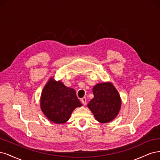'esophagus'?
Returning a JSON list of instances; mask_svg holds the SVG:
<instances>
[{
  "label": "esophagus",
  "instance_id": "esophagus-1",
  "mask_svg": "<svg viewBox=\"0 0 160 160\" xmlns=\"http://www.w3.org/2000/svg\"><path fill=\"white\" fill-rule=\"evenodd\" d=\"M81 102L82 103V104H84V106L86 105V98L85 97H83L81 99Z\"/></svg>",
  "mask_w": 160,
  "mask_h": 160
}]
</instances>
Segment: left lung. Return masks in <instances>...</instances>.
Masks as SVG:
<instances>
[{"label": "left lung", "instance_id": "1", "mask_svg": "<svg viewBox=\"0 0 160 160\" xmlns=\"http://www.w3.org/2000/svg\"><path fill=\"white\" fill-rule=\"evenodd\" d=\"M94 98L88 104L96 119L101 123L114 120L121 107L120 96L110 82L98 84L93 88Z\"/></svg>", "mask_w": 160, "mask_h": 160}]
</instances>
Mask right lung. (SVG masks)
I'll use <instances>...</instances> for the list:
<instances>
[{
	"instance_id": "right-lung-1",
	"label": "right lung",
	"mask_w": 160,
	"mask_h": 160,
	"mask_svg": "<svg viewBox=\"0 0 160 160\" xmlns=\"http://www.w3.org/2000/svg\"><path fill=\"white\" fill-rule=\"evenodd\" d=\"M81 106L74 89L53 78L46 84L41 95V110L50 121L56 123L68 121L73 110Z\"/></svg>"
}]
</instances>
